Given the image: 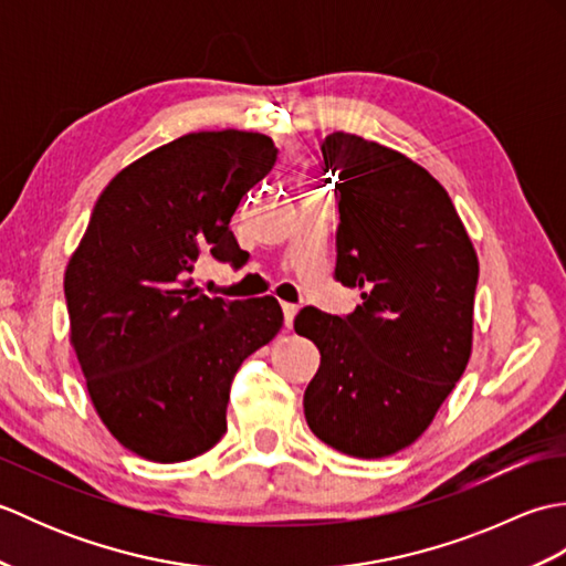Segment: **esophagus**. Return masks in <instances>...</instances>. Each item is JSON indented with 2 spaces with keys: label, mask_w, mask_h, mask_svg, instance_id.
I'll return each instance as SVG.
<instances>
[{
  "label": "esophagus",
  "mask_w": 566,
  "mask_h": 566,
  "mask_svg": "<svg viewBox=\"0 0 566 566\" xmlns=\"http://www.w3.org/2000/svg\"><path fill=\"white\" fill-rule=\"evenodd\" d=\"M282 311H284V326L292 331L294 318H296V314H298V306H294V304H282Z\"/></svg>",
  "instance_id": "obj_1"
}]
</instances>
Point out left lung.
<instances>
[{
    "mask_svg": "<svg viewBox=\"0 0 566 566\" xmlns=\"http://www.w3.org/2000/svg\"><path fill=\"white\" fill-rule=\"evenodd\" d=\"M338 175L335 276L357 286L350 316L298 311L321 367L304 394L311 432L379 460L413 444L472 355L479 260L448 191L403 153L353 134L323 140Z\"/></svg>",
    "mask_w": 566,
    "mask_h": 566,
    "instance_id": "obj_1",
    "label": "left lung"
}]
</instances>
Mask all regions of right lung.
Wrapping results in <instances>:
<instances>
[{
  "label": "right lung",
  "mask_w": 566,
  "mask_h": 566,
  "mask_svg": "<svg viewBox=\"0 0 566 566\" xmlns=\"http://www.w3.org/2000/svg\"><path fill=\"white\" fill-rule=\"evenodd\" d=\"M270 136L199 130L118 172L65 270L70 345L106 430L150 462H185L226 432L231 381L280 333L274 296L226 302L191 280L199 255L245 262L231 231L272 170Z\"/></svg>",
  "instance_id": "1"
}]
</instances>
